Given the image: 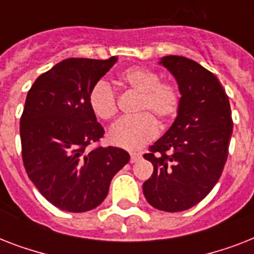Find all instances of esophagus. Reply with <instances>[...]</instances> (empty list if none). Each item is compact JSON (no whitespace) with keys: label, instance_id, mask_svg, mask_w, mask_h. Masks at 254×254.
I'll return each mask as SVG.
<instances>
[{"label":"esophagus","instance_id":"obj_1","mask_svg":"<svg viewBox=\"0 0 254 254\" xmlns=\"http://www.w3.org/2000/svg\"><path fill=\"white\" fill-rule=\"evenodd\" d=\"M139 158H141V154H139V153H131L130 154V162L131 163L137 162Z\"/></svg>","mask_w":254,"mask_h":254}]
</instances>
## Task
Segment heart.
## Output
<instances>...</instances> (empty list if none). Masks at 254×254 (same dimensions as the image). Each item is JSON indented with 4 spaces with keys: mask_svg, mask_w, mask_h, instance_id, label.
Segmentation results:
<instances>
[{
    "mask_svg": "<svg viewBox=\"0 0 254 254\" xmlns=\"http://www.w3.org/2000/svg\"><path fill=\"white\" fill-rule=\"evenodd\" d=\"M120 83L139 93L137 116L124 119L112 127L109 142L127 150H137L158 133V124L165 127L177 116L181 95L173 84L159 81L158 73L143 67H130L120 73ZM88 104L96 117L109 121L117 113L116 95L111 85L97 81L88 93Z\"/></svg>",
    "mask_w": 254,
    "mask_h": 254,
    "instance_id": "obj_1",
    "label": "heart"
}]
</instances>
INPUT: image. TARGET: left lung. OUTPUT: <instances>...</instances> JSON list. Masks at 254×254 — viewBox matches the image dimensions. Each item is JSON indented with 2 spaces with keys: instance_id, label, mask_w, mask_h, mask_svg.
Returning <instances> with one entry per match:
<instances>
[{
  "instance_id": "8db88e82",
  "label": "left lung",
  "mask_w": 254,
  "mask_h": 254,
  "mask_svg": "<svg viewBox=\"0 0 254 254\" xmlns=\"http://www.w3.org/2000/svg\"><path fill=\"white\" fill-rule=\"evenodd\" d=\"M177 80L181 105L169 130L143 158L154 166L143 183L149 204L181 212L203 200L220 178L228 157L232 115L217 77L189 58L158 62Z\"/></svg>"
}]
</instances>
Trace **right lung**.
<instances>
[{
  "instance_id": "add662e5",
  "label": "right lung",
  "mask_w": 254,
  "mask_h": 254,
  "mask_svg": "<svg viewBox=\"0 0 254 254\" xmlns=\"http://www.w3.org/2000/svg\"><path fill=\"white\" fill-rule=\"evenodd\" d=\"M116 62L62 61L34 81L26 97L19 127L26 173L63 211L85 212L101 204L112 178L130 159L120 147L88 149L104 135L88 93Z\"/></svg>"
}]
</instances>
